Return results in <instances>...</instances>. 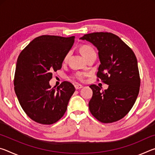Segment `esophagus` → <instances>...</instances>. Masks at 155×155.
<instances>
[{
  "mask_svg": "<svg viewBox=\"0 0 155 155\" xmlns=\"http://www.w3.org/2000/svg\"><path fill=\"white\" fill-rule=\"evenodd\" d=\"M74 87L76 90H79V89H81L83 87V86L81 85H79V84H77V85H74Z\"/></svg>",
  "mask_w": 155,
  "mask_h": 155,
  "instance_id": "34e87169",
  "label": "esophagus"
}]
</instances>
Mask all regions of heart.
<instances>
[{"label": "heart", "instance_id": "1", "mask_svg": "<svg viewBox=\"0 0 155 155\" xmlns=\"http://www.w3.org/2000/svg\"><path fill=\"white\" fill-rule=\"evenodd\" d=\"M80 51L81 54H82L83 57L84 58H87V57L90 55L91 54L94 53V52H95V51H94L93 48H91V46H87V45H84L82 46L80 48ZM70 55V52H68V53L65 54L64 58V62H65L67 61V59L68 58V57ZM85 74H84L83 72H77L74 74V75H72V78H74V79L76 80H78L79 81H83L84 80V78H85Z\"/></svg>", "mask_w": 155, "mask_h": 155}]
</instances>
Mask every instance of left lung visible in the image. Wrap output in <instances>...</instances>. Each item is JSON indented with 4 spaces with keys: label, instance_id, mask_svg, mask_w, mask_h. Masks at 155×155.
Masks as SVG:
<instances>
[{
    "label": "left lung",
    "instance_id": "obj_1",
    "mask_svg": "<svg viewBox=\"0 0 155 155\" xmlns=\"http://www.w3.org/2000/svg\"><path fill=\"white\" fill-rule=\"evenodd\" d=\"M81 40L92 43L98 50L101 61L97 80L107 84L101 91L91 85L93 95L89 109L93 116L103 123H112L123 118L136 101L140 77L135 54L118 36L108 32L85 34Z\"/></svg>",
    "mask_w": 155,
    "mask_h": 155
}]
</instances>
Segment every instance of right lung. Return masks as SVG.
<instances>
[{
	"label": "right lung",
	"mask_w": 155,
	"mask_h": 155,
	"mask_svg": "<svg viewBox=\"0 0 155 155\" xmlns=\"http://www.w3.org/2000/svg\"><path fill=\"white\" fill-rule=\"evenodd\" d=\"M74 36L44 35L34 39L20 52L14 75V90L22 109L41 124H52L64 116L74 85L64 81L51 88L52 72L60 70L74 44Z\"/></svg>",
	"instance_id": "right-lung-1"
}]
</instances>
